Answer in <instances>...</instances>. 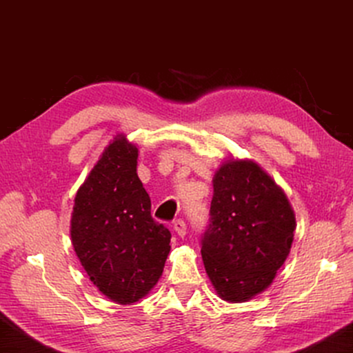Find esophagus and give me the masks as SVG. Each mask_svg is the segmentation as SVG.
<instances>
[{"mask_svg": "<svg viewBox=\"0 0 353 353\" xmlns=\"http://www.w3.org/2000/svg\"><path fill=\"white\" fill-rule=\"evenodd\" d=\"M172 229H174V232L179 236L183 238L185 235H187V224H185L182 219L174 221V224H172Z\"/></svg>", "mask_w": 353, "mask_h": 353, "instance_id": "obj_1", "label": "esophagus"}]
</instances>
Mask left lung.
<instances>
[{
    "instance_id": "obj_1",
    "label": "left lung",
    "mask_w": 353,
    "mask_h": 353,
    "mask_svg": "<svg viewBox=\"0 0 353 353\" xmlns=\"http://www.w3.org/2000/svg\"><path fill=\"white\" fill-rule=\"evenodd\" d=\"M296 216L285 191L249 159L229 157L213 176L202 260L216 294L248 302L270 288L290 255Z\"/></svg>"
}]
</instances>
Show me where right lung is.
I'll use <instances>...</instances> for the list:
<instances>
[{
    "label": "right lung",
    "mask_w": 353,
    "mask_h": 353,
    "mask_svg": "<svg viewBox=\"0 0 353 353\" xmlns=\"http://www.w3.org/2000/svg\"><path fill=\"white\" fill-rule=\"evenodd\" d=\"M139 148L118 134L79 187L71 244L92 283L110 301L132 305L162 277L171 234L151 216L137 174Z\"/></svg>",
    "instance_id": "1"
}]
</instances>
